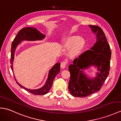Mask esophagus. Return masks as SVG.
<instances>
[{
  "label": "esophagus",
  "instance_id": "esophagus-1",
  "mask_svg": "<svg viewBox=\"0 0 121 121\" xmlns=\"http://www.w3.org/2000/svg\"><path fill=\"white\" fill-rule=\"evenodd\" d=\"M67 60H64L63 61H62L61 63V67L62 69L65 68L66 65H67Z\"/></svg>",
  "mask_w": 121,
  "mask_h": 121
}]
</instances>
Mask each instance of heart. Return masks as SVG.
I'll list each match as a JSON object with an SVG mask.
<instances>
[{
	"label": "heart",
	"instance_id": "b5f03b06",
	"mask_svg": "<svg viewBox=\"0 0 121 121\" xmlns=\"http://www.w3.org/2000/svg\"><path fill=\"white\" fill-rule=\"evenodd\" d=\"M76 43V47H80L82 44V41L80 40V38L78 36H70L66 41L65 44L67 46H72Z\"/></svg>",
	"mask_w": 121,
	"mask_h": 121
}]
</instances>
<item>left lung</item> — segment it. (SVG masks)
Listing matches in <instances>:
<instances>
[{"label": "left lung", "instance_id": "obj_1", "mask_svg": "<svg viewBox=\"0 0 121 121\" xmlns=\"http://www.w3.org/2000/svg\"><path fill=\"white\" fill-rule=\"evenodd\" d=\"M96 33L97 41L90 50L83 52L74 60L69 66L71 77L69 90L75 97H86L99 91L109 74L111 52L104 32L100 27L89 25ZM96 65L99 73L92 80L86 78L82 70L90 66Z\"/></svg>", "mask_w": 121, "mask_h": 121}]
</instances>
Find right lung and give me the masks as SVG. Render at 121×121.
Returning a JSON list of instances; mask_svg holds the SVG:
<instances>
[{"instance_id":"add662e5","label":"right lung","mask_w":121,"mask_h":121,"mask_svg":"<svg viewBox=\"0 0 121 121\" xmlns=\"http://www.w3.org/2000/svg\"><path fill=\"white\" fill-rule=\"evenodd\" d=\"M45 37V35L41 33L40 31L33 28H24L18 32L15 38L14 39L11 45V58H10V63L11 68L13 71V61L14 59V55L15 49L17 45L20 43L21 41L28 40V41H35V40H42ZM60 71V63H57L52 67V68L50 70L48 77L46 82L42 88L37 90H30L28 89L25 87L22 86L21 85L17 82L16 83L20 86L21 88L24 89L25 90L31 93L34 95H44L49 92V90L52 88L53 81H54L56 76L57 75Z\"/></svg>"}]
</instances>
